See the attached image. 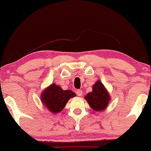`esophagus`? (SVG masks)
Returning <instances> with one entry per match:
<instances>
[{
	"instance_id": "34e87169",
	"label": "esophagus",
	"mask_w": 151,
	"mask_h": 151,
	"mask_svg": "<svg viewBox=\"0 0 151 151\" xmlns=\"http://www.w3.org/2000/svg\"><path fill=\"white\" fill-rule=\"evenodd\" d=\"M76 93H77L78 96H81V95H82V91H81V90H80V89H78L77 91H76Z\"/></svg>"
}]
</instances>
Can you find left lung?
Instances as JSON below:
<instances>
[{"mask_svg": "<svg viewBox=\"0 0 151 151\" xmlns=\"http://www.w3.org/2000/svg\"><path fill=\"white\" fill-rule=\"evenodd\" d=\"M91 108L95 111L105 110L111 101L109 91L100 80H97L92 86V91L84 96Z\"/></svg>", "mask_w": 151, "mask_h": 151, "instance_id": "8db88e82", "label": "left lung"}]
</instances>
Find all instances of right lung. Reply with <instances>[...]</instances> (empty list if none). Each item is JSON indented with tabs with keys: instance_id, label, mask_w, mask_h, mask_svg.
<instances>
[{
	"instance_id": "obj_1",
	"label": "right lung",
	"mask_w": 151,
	"mask_h": 151,
	"mask_svg": "<svg viewBox=\"0 0 151 151\" xmlns=\"http://www.w3.org/2000/svg\"><path fill=\"white\" fill-rule=\"evenodd\" d=\"M76 96V93L71 90H63L56 84H50L42 91L41 102L44 106L54 114L60 113L71 98Z\"/></svg>"
}]
</instances>
